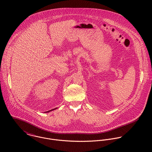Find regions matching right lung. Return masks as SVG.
Masks as SVG:
<instances>
[{"mask_svg":"<svg viewBox=\"0 0 152 152\" xmlns=\"http://www.w3.org/2000/svg\"><path fill=\"white\" fill-rule=\"evenodd\" d=\"M54 109H51V110H48V111H47L46 112H50V111H51V110H54Z\"/></svg>","mask_w":152,"mask_h":152,"instance_id":"add662e5","label":"right lung"}]
</instances>
